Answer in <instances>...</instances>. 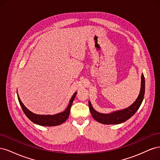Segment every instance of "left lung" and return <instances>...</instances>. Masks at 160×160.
<instances>
[{
  "label": "left lung",
  "mask_w": 160,
  "mask_h": 160,
  "mask_svg": "<svg viewBox=\"0 0 160 160\" xmlns=\"http://www.w3.org/2000/svg\"><path fill=\"white\" fill-rule=\"evenodd\" d=\"M145 94V78L143 74H142L141 89L139 94L134 102L128 108L121 110L113 111L109 113H101L94 109L90 101H89V107L92 117L95 120L101 123L106 125L119 124L128 120L135 113L141 105Z\"/></svg>",
  "instance_id": "1"
}]
</instances>
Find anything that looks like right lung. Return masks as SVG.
<instances>
[{
  "label": "right lung",
  "mask_w": 160,
  "mask_h": 160,
  "mask_svg": "<svg viewBox=\"0 0 160 160\" xmlns=\"http://www.w3.org/2000/svg\"><path fill=\"white\" fill-rule=\"evenodd\" d=\"M77 95V92H75V93L72 95V98L69 101V103L67 106L66 109L62 111V112L54 114V115H38L35 114L30 110H28L24 105L22 101L19 98V96L17 93L18 99L20 103L23 112L25 113L27 117L29 119L31 122L35 123L37 125H41V126H56V125H59L62 123H64L65 121L69 118V115L70 113V109L72 105V102L75 98V96Z\"/></svg>",
  "instance_id": "add662e5"
}]
</instances>
